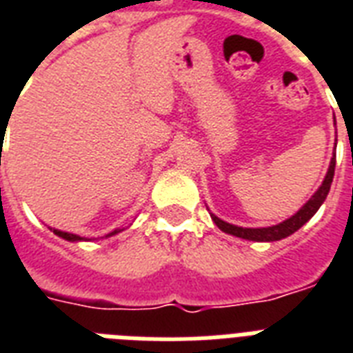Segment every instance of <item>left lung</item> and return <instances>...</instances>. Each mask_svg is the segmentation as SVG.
<instances>
[{
	"mask_svg": "<svg viewBox=\"0 0 353 353\" xmlns=\"http://www.w3.org/2000/svg\"><path fill=\"white\" fill-rule=\"evenodd\" d=\"M334 174H335V157H332V163H330L328 174L324 177L323 185L319 187V190L312 196V199L307 201L304 207H302L295 216H291L290 220L282 221L279 225L273 227H263V229H243V227H236L231 225V223H227V221L220 220L218 216H212V220L218 227H220L221 231L227 232V234L238 236V238H243V240H252V241H276L282 240L285 236L293 234L295 231H299L304 223H306L310 218H312L315 212L319 210V207L324 203V199L328 196L330 187H332V181H334Z\"/></svg>",
	"mask_w": 353,
	"mask_h": 353,
	"instance_id": "8db88e82",
	"label": "left lung"
}]
</instances>
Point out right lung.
<instances>
[{"label": "right lung", "instance_id": "add662e5", "mask_svg": "<svg viewBox=\"0 0 353 353\" xmlns=\"http://www.w3.org/2000/svg\"><path fill=\"white\" fill-rule=\"evenodd\" d=\"M54 234H58L60 236V238H63V240H68V241H79V240H82V238H80V236H77V234H69V232H63V231H57V229H54ZM119 231H113L112 234H108V236H113V234H117Z\"/></svg>", "mask_w": 353, "mask_h": 353}]
</instances>
